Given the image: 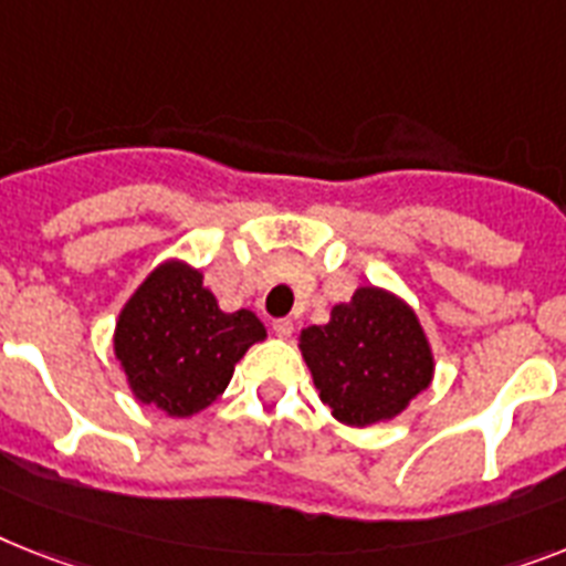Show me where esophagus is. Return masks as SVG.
Listing matches in <instances>:
<instances>
[{"label": "esophagus", "mask_w": 566, "mask_h": 566, "mask_svg": "<svg viewBox=\"0 0 566 566\" xmlns=\"http://www.w3.org/2000/svg\"><path fill=\"white\" fill-rule=\"evenodd\" d=\"M272 329L280 338H289V335L294 333V321L292 317H277V321H272Z\"/></svg>", "instance_id": "esophagus-1"}]
</instances>
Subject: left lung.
Wrapping results in <instances>:
<instances>
[{"label":"left lung","mask_w":566,"mask_h":566,"mask_svg":"<svg viewBox=\"0 0 566 566\" xmlns=\"http://www.w3.org/2000/svg\"><path fill=\"white\" fill-rule=\"evenodd\" d=\"M317 394L340 422L367 428L394 419L431 385L433 356L417 315L381 289L338 303L329 324L301 335Z\"/></svg>","instance_id":"obj_1"}]
</instances>
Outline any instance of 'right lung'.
Instances as JSON below:
<instances>
[{
	"mask_svg": "<svg viewBox=\"0 0 566 566\" xmlns=\"http://www.w3.org/2000/svg\"><path fill=\"white\" fill-rule=\"evenodd\" d=\"M263 338L265 326L254 312H222L202 274L165 263L120 312L115 356L144 405L190 417L226 390L233 364Z\"/></svg>",
	"mask_w": 566,
	"mask_h": 566,
	"instance_id": "obj_1",
	"label": "right lung"
}]
</instances>
